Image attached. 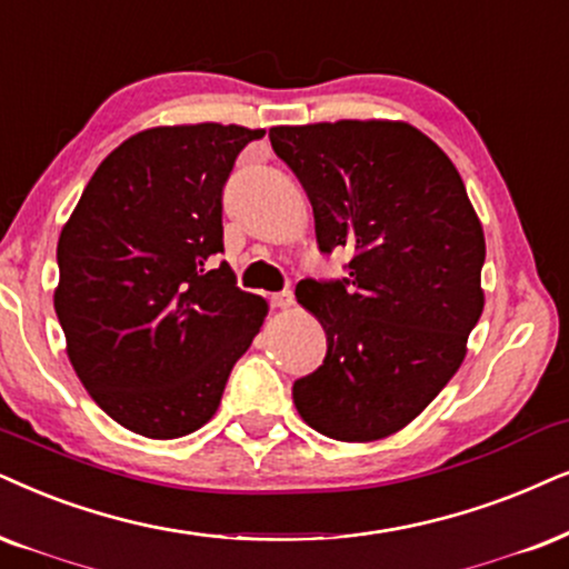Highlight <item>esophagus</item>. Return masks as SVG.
<instances>
[{
	"label": "esophagus",
	"instance_id": "obj_1",
	"mask_svg": "<svg viewBox=\"0 0 569 569\" xmlns=\"http://www.w3.org/2000/svg\"><path fill=\"white\" fill-rule=\"evenodd\" d=\"M270 305L276 309H289L293 305V293L291 291H278L270 297Z\"/></svg>",
	"mask_w": 569,
	"mask_h": 569
}]
</instances>
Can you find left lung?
<instances>
[{
  "label": "left lung",
  "instance_id": "1",
  "mask_svg": "<svg viewBox=\"0 0 569 569\" xmlns=\"http://www.w3.org/2000/svg\"><path fill=\"white\" fill-rule=\"evenodd\" d=\"M305 186L322 254L349 278L297 286L328 336L293 383L307 426L336 441L405 428L449 383L483 312V228L455 164L426 133L386 120L270 128Z\"/></svg>",
  "mask_w": 569,
  "mask_h": 569
}]
</instances>
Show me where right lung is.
<instances>
[{"label": "right lung", "mask_w": 569, "mask_h": 569, "mask_svg": "<svg viewBox=\"0 0 569 569\" xmlns=\"http://www.w3.org/2000/svg\"><path fill=\"white\" fill-rule=\"evenodd\" d=\"M264 131L199 123L120 143L57 243V320L91 399L147 438H178L218 409L268 305L222 254V189Z\"/></svg>", "instance_id": "1"}]
</instances>
